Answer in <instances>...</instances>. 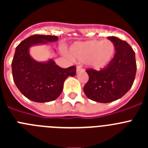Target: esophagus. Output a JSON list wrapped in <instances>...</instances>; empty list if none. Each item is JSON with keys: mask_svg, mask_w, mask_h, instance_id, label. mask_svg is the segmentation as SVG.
Wrapping results in <instances>:
<instances>
[{"mask_svg": "<svg viewBox=\"0 0 148 148\" xmlns=\"http://www.w3.org/2000/svg\"><path fill=\"white\" fill-rule=\"evenodd\" d=\"M82 71H84L83 68H82L81 66H77V68H76L77 73H79V72H82Z\"/></svg>", "mask_w": 148, "mask_h": 148, "instance_id": "1", "label": "esophagus"}]
</instances>
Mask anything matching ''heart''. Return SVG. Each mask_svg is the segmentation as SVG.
I'll use <instances>...</instances> for the list:
<instances>
[{
	"instance_id": "heart-1",
	"label": "heart",
	"mask_w": 148,
	"mask_h": 148,
	"mask_svg": "<svg viewBox=\"0 0 148 148\" xmlns=\"http://www.w3.org/2000/svg\"><path fill=\"white\" fill-rule=\"evenodd\" d=\"M73 58L86 62L94 70H101L109 64L114 57L116 47L110 40H91L76 42L70 47Z\"/></svg>"
}]
</instances>
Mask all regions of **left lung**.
<instances>
[{
    "label": "left lung",
    "mask_w": 148,
    "mask_h": 148,
    "mask_svg": "<svg viewBox=\"0 0 148 148\" xmlns=\"http://www.w3.org/2000/svg\"><path fill=\"white\" fill-rule=\"evenodd\" d=\"M116 47L114 57L100 71L86 70L89 81L84 87L88 99L100 103H110L121 98L131 88L136 73L135 53L125 40L110 36Z\"/></svg>",
    "instance_id": "1"
}]
</instances>
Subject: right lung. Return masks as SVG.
<instances>
[{
  "mask_svg": "<svg viewBox=\"0 0 148 148\" xmlns=\"http://www.w3.org/2000/svg\"><path fill=\"white\" fill-rule=\"evenodd\" d=\"M55 35H34L17 46L12 62L13 80L25 97L35 102H49L61 95L68 76L76 74V66L61 68L53 60L38 62L30 56L29 49L37 44L58 40Z\"/></svg>",
  "mask_w": 148,
  "mask_h": 148,
  "instance_id": "obj_1",
  "label": "right lung"
}]
</instances>
